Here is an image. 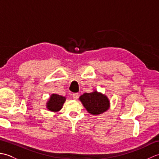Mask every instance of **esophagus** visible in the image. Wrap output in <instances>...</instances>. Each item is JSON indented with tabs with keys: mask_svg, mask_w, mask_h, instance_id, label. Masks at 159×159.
<instances>
[{
	"mask_svg": "<svg viewBox=\"0 0 159 159\" xmlns=\"http://www.w3.org/2000/svg\"><path fill=\"white\" fill-rule=\"evenodd\" d=\"M79 94L78 93H75L72 94V98H73L74 100H76L78 98H79Z\"/></svg>",
	"mask_w": 159,
	"mask_h": 159,
	"instance_id": "34e87169",
	"label": "esophagus"
}]
</instances>
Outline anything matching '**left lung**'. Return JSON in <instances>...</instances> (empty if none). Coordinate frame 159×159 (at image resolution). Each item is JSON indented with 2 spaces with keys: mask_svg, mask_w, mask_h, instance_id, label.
<instances>
[{
  "mask_svg": "<svg viewBox=\"0 0 159 159\" xmlns=\"http://www.w3.org/2000/svg\"><path fill=\"white\" fill-rule=\"evenodd\" d=\"M79 100L89 113L98 116L109 109L110 101L104 94L96 90L91 93H85L79 97Z\"/></svg>",
  "mask_w": 159,
  "mask_h": 159,
  "instance_id": "8db88e82",
  "label": "left lung"
}]
</instances>
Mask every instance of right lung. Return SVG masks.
Instances as JSON below:
<instances>
[{
	"label": "right lung",
	"mask_w": 159,
	"mask_h": 159,
	"mask_svg": "<svg viewBox=\"0 0 159 159\" xmlns=\"http://www.w3.org/2000/svg\"><path fill=\"white\" fill-rule=\"evenodd\" d=\"M66 100V97L59 96L58 94H52L46 102L47 109L52 112H58L62 109Z\"/></svg>",
	"instance_id": "1"
}]
</instances>
